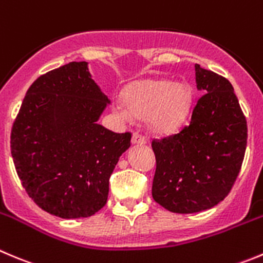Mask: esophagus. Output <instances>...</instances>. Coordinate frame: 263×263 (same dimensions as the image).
<instances>
[{"label":"esophagus","mask_w":263,"mask_h":263,"mask_svg":"<svg viewBox=\"0 0 263 263\" xmlns=\"http://www.w3.org/2000/svg\"><path fill=\"white\" fill-rule=\"evenodd\" d=\"M132 144L134 145H145L146 144V139L144 136H141L140 134H134L132 135Z\"/></svg>","instance_id":"esophagus-1"}]
</instances>
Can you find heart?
Here are the masks:
<instances>
[{"label": "heart", "instance_id": "b5f03b06", "mask_svg": "<svg viewBox=\"0 0 263 263\" xmlns=\"http://www.w3.org/2000/svg\"><path fill=\"white\" fill-rule=\"evenodd\" d=\"M193 100L190 86L167 80H142L131 83L124 91V101H118L116 111L123 119L146 118L147 128L157 135L177 131L189 116Z\"/></svg>", "mask_w": 263, "mask_h": 263}]
</instances>
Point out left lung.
Returning a JSON list of instances; mask_svg holds the SVG:
<instances>
[{"label":"left lung","instance_id":"obj_1","mask_svg":"<svg viewBox=\"0 0 263 263\" xmlns=\"http://www.w3.org/2000/svg\"><path fill=\"white\" fill-rule=\"evenodd\" d=\"M198 100L189 126L153 141L157 159L152 194L173 213H196L230 193L247 147V121L231 83L194 65Z\"/></svg>","mask_w":263,"mask_h":263}]
</instances>
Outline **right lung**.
Here are the masks:
<instances>
[{"instance_id":"obj_1","label":"right lung","mask_w":263,"mask_h":263,"mask_svg":"<svg viewBox=\"0 0 263 263\" xmlns=\"http://www.w3.org/2000/svg\"><path fill=\"white\" fill-rule=\"evenodd\" d=\"M110 99L88 63L72 61L32 83L11 131L15 170L33 202L60 218H83L105 205L109 178L131 134L98 123Z\"/></svg>"}]
</instances>
